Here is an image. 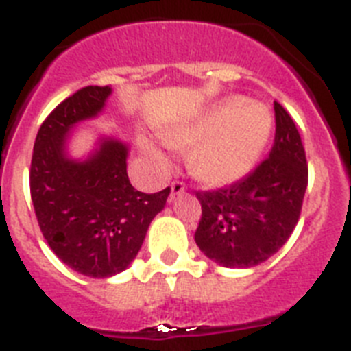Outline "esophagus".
<instances>
[{
  "instance_id": "obj_1",
  "label": "esophagus",
  "mask_w": 351,
  "mask_h": 351,
  "mask_svg": "<svg viewBox=\"0 0 351 351\" xmlns=\"http://www.w3.org/2000/svg\"><path fill=\"white\" fill-rule=\"evenodd\" d=\"M184 190H186L184 182H182V181H173L172 182V193H170V198H173V197H178V195L184 193Z\"/></svg>"
}]
</instances>
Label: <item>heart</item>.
I'll use <instances>...</instances> for the list:
<instances>
[{
  "instance_id": "1",
  "label": "heart",
  "mask_w": 351,
  "mask_h": 351,
  "mask_svg": "<svg viewBox=\"0 0 351 351\" xmlns=\"http://www.w3.org/2000/svg\"><path fill=\"white\" fill-rule=\"evenodd\" d=\"M272 119L263 105L232 96L210 105L193 121L163 133L172 147L191 148V172L210 184H228L244 178L256 165L271 137ZM145 153L163 160L154 145L144 142Z\"/></svg>"
}]
</instances>
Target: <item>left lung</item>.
I'll return each mask as SVG.
<instances>
[{
	"label": "left lung",
	"mask_w": 351,
	"mask_h": 351,
	"mask_svg": "<svg viewBox=\"0 0 351 351\" xmlns=\"http://www.w3.org/2000/svg\"><path fill=\"white\" fill-rule=\"evenodd\" d=\"M271 153L246 178L214 191H197L202 206L195 241L223 267H255L271 258L295 228L308 188V161L299 130L274 101Z\"/></svg>",
	"instance_id": "obj_1"
}]
</instances>
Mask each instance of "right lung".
<instances>
[{"mask_svg": "<svg viewBox=\"0 0 351 351\" xmlns=\"http://www.w3.org/2000/svg\"><path fill=\"white\" fill-rule=\"evenodd\" d=\"M108 95V86H86L61 101L40 126L29 169L43 237L61 262L89 278L128 267L170 193V188L158 193L133 188L126 173L128 147L119 141H104L86 161L66 158L68 130L95 117Z\"/></svg>", "mask_w": 351, "mask_h": 351, "instance_id": "add662e5", "label": "right lung"}]
</instances>
